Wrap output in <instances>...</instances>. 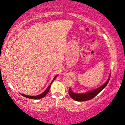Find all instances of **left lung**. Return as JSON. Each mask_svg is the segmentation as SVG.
<instances>
[{
  "mask_svg": "<svg viewBox=\"0 0 125 125\" xmlns=\"http://www.w3.org/2000/svg\"><path fill=\"white\" fill-rule=\"evenodd\" d=\"M110 75L111 74H110L108 79L106 81L105 83H104L102 85L100 86L98 88L84 93H75L72 92L71 88H70L69 89V95L73 100L78 101H84L92 99L96 95H98L101 90H103L105 88V86L107 85V84H108L109 82L110 78Z\"/></svg>",
  "mask_w": 125,
  "mask_h": 125,
  "instance_id": "1",
  "label": "left lung"
}]
</instances>
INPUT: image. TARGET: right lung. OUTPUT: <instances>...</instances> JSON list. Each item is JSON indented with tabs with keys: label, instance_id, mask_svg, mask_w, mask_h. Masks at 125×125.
I'll return each instance as SVG.
<instances>
[{
	"label": "right lung",
	"instance_id": "add662e5",
	"mask_svg": "<svg viewBox=\"0 0 125 125\" xmlns=\"http://www.w3.org/2000/svg\"><path fill=\"white\" fill-rule=\"evenodd\" d=\"M58 75L57 74L55 77H54L52 81L51 82V83L50 84V85L48 86L47 88L44 91V92L41 93V94H39V95H35V96H30V95H25V94H20L21 95H22L23 96L25 97V98H29V99H41L42 98H43V97H45L46 95L47 94V93H48V92L50 91V88H51V85L52 83H53V82L54 81V80L56 79V78L57 77Z\"/></svg>",
	"mask_w": 125,
	"mask_h": 125
}]
</instances>
